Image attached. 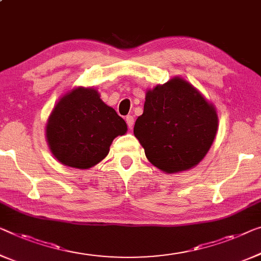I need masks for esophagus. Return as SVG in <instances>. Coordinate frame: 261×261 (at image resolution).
Here are the masks:
<instances>
[{
	"mask_svg": "<svg viewBox=\"0 0 261 261\" xmlns=\"http://www.w3.org/2000/svg\"><path fill=\"white\" fill-rule=\"evenodd\" d=\"M125 120H126L127 126H129L130 129H132V126H134V124H135V118L132 117L131 115H129V116H126V117H125Z\"/></svg>",
	"mask_w": 261,
	"mask_h": 261,
	"instance_id": "1",
	"label": "esophagus"
}]
</instances>
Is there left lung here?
Listing matches in <instances>:
<instances>
[{"label": "left lung", "instance_id": "1", "mask_svg": "<svg viewBox=\"0 0 261 261\" xmlns=\"http://www.w3.org/2000/svg\"><path fill=\"white\" fill-rule=\"evenodd\" d=\"M217 129L213 104L189 82L174 77L146 92L134 134L151 164L165 173H177L205 157Z\"/></svg>", "mask_w": 261, "mask_h": 261}]
</instances>
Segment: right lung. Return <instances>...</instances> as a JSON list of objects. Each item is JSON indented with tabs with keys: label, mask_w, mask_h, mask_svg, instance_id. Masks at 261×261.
Segmentation results:
<instances>
[{
	"label": "right lung",
	"mask_w": 261,
	"mask_h": 261,
	"mask_svg": "<svg viewBox=\"0 0 261 261\" xmlns=\"http://www.w3.org/2000/svg\"><path fill=\"white\" fill-rule=\"evenodd\" d=\"M127 131L125 120L100 99L92 88H76L62 97L45 127L50 151L62 164L89 169L109 153L117 136Z\"/></svg>",
	"instance_id": "obj_1"
}]
</instances>
